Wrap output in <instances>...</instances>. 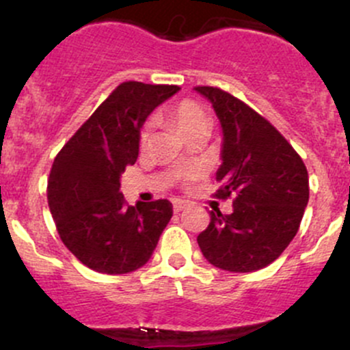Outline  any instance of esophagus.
I'll return each mask as SVG.
<instances>
[{"instance_id":"esophagus-1","label":"esophagus","mask_w":350,"mask_h":350,"mask_svg":"<svg viewBox=\"0 0 350 350\" xmlns=\"http://www.w3.org/2000/svg\"><path fill=\"white\" fill-rule=\"evenodd\" d=\"M189 206V201H185V200H174V211H181L185 210V208Z\"/></svg>"}]
</instances>
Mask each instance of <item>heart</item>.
Wrapping results in <instances>:
<instances>
[{"instance_id": "obj_1", "label": "heart", "mask_w": 350, "mask_h": 350, "mask_svg": "<svg viewBox=\"0 0 350 350\" xmlns=\"http://www.w3.org/2000/svg\"><path fill=\"white\" fill-rule=\"evenodd\" d=\"M169 116H171L172 122L176 123V126H178L183 133H188L189 130L198 129V126L201 125H208V118L206 115H204L203 108L191 100H183L179 101V103L172 105V107L169 108ZM149 139H150V129L149 126H146V129L140 132V144L146 146V144L149 142ZM179 174H181L185 179H193L201 174V169L200 167L183 169Z\"/></svg>"}]
</instances>
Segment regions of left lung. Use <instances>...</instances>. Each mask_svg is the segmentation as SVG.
Masks as SVG:
<instances>
[{
  "label": "left lung",
  "mask_w": 350,
  "mask_h": 350,
  "mask_svg": "<svg viewBox=\"0 0 350 350\" xmlns=\"http://www.w3.org/2000/svg\"><path fill=\"white\" fill-rule=\"evenodd\" d=\"M195 91L211 103L224 135L217 196H235L234 213L210 211L198 245L218 269L259 271L295 239L308 204V172L288 140L243 101L218 88Z\"/></svg>",
  "instance_id": "obj_1"
}]
</instances>
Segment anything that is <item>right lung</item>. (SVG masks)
<instances>
[{
	"instance_id": "right-lung-1",
	"label": "right lung",
	"mask_w": 350,
	"mask_h": 350,
	"mask_svg": "<svg viewBox=\"0 0 350 350\" xmlns=\"http://www.w3.org/2000/svg\"><path fill=\"white\" fill-rule=\"evenodd\" d=\"M181 88L122 83L54 159L47 198L62 242L84 266L126 274L146 266L172 217V203L129 206L120 178L139 157L140 129Z\"/></svg>"
}]
</instances>
